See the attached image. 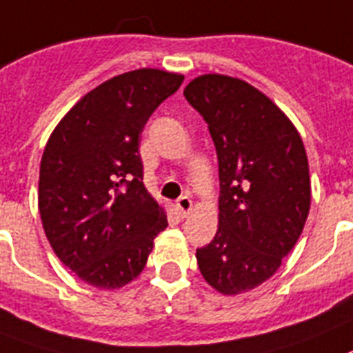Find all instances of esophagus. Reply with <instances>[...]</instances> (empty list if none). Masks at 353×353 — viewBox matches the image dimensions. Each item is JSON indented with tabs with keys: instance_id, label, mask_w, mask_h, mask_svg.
I'll use <instances>...</instances> for the list:
<instances>
[{
	"instance_id": "1",
	"label": "esophagus",
	"mask_w": 353,
	"mask_h": 353,
	"mask_svg": "<svg viewBox=\"0 0 353 353\" xmlns=\"http://www.w3.org/2000/svg\"><path fill=\"white\" fill-rule=\"evenodd\" d=\"M176 209H179V212L182 216H188L189 211L193 209V200L189 196H180L179 200H176Z\"/></svg>"
}]
</instances>
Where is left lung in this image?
<instances>
[{
    "mask_svg": "<svg viewBox=\"0 0 353 353\" xmlns=\"http://www.w3.org/2000/svg\"><path fill=\"white\" fill-rule=\"evenodd\" d=\"M183 97L208 122L220 176L218 231L196 249L198 267L218 292L236 296L274 274L301 234L307 153L287 115L245 81L202 75Z\"/></svg>",
    "mask_w": 353,
    "mask_h": 353,
    "instance_id": "8db88e82",
    "label": "left lung"
}]
</instances>
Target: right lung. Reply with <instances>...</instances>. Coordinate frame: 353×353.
I'll use <instances>...</instances> for the list:
<instances>
[{"mask_svg": "<svg viewBox=\"0 0 353 353\" xmlns=\"http://www.w3.org/2000/svg\"><path fill=\"white\" fill-rule=\"evenodd\" d=\"M183 77L142 68L110 79L65 115L39 170V212L52 249L79 278L119 288L141 274L168 227L144 188L141 133Z\"/></svg>", "mask_w": 353, "mask_h": 353, "instance_id": "right-lung-1", "label": "right lung"}]
</instances>
